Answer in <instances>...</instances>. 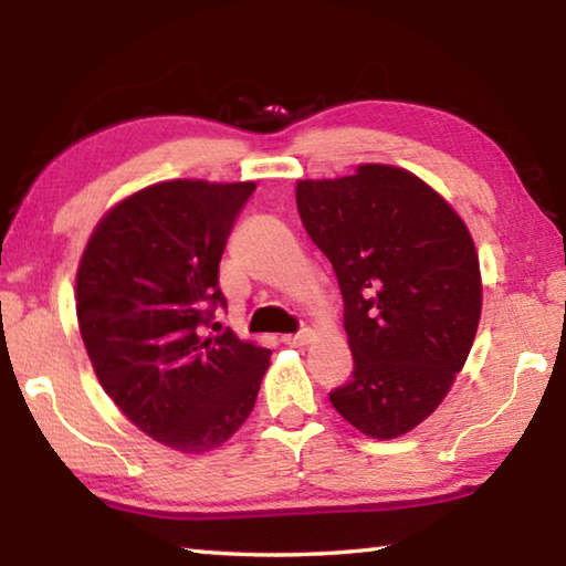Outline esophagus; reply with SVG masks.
I'll return each mask as SVG.
<instances>
[{"mask_svg":"<svg viewBox=\"0 0 566 566\" xmlns=\"http://www.w3.org/2000/svg\"><path fill=\"white\" fill-rule=\"evenodd\" d=\"M310 339H312V329H300L296 334H284L282 337L286 347H304Z\"/></svg>","mask_w":566,"mask_h":566,"instance_id":"34e87169","label":"esophagus"}]
</instances>
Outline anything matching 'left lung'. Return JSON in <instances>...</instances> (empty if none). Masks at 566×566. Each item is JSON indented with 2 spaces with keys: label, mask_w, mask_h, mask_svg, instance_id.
<instances>
[{
  "label": "left lung",
  "mask_w": 566,
  "mask_h": 566,
  "mask_svg": "<svg viewBox=\"0 0 566 566\" xmlns=\"http://www.w3.org/2000/svg\"><path fill=\"white\" fill-rule=\"evenodd\" d=\"M302 224L332 262L354 371L332 407L375 439L407 434L442 405L482 314L474 242L457 212L405 169L361 165L296 185Z\"/></svg>",
  "instance_id": "1"
}]
</instances>
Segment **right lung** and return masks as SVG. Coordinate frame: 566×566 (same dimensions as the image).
Here are the masks:
<instances>
[{
	"label": "right lung",
	"instance_id": "add662e5",
	"mask_svg": "<svg viewBox=\"0 0 566 566\" xmlns=\"http://www.w3.org/2000/svg\"><path fill=\"white\" fill-rule=\"evenodd\" d=\"M254 181L175 179L119 202L76 272V319L99 385L132 424L197 454L252 415L270 349L214 329L229 232Z\"/></svg>",
	"mask_w": 566,
	"mask_h": 566
}]
</instances>
